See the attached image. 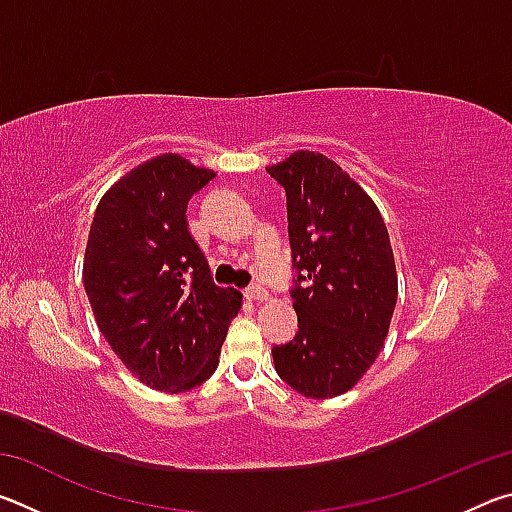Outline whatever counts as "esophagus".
Wrapping results in <instances>:
<instances>
[{
  "label": "esophagus",
  "instance_id": "esophagus-1",
  "mask_svg": "<svg viewBox=\"0 0 512 512\" xmlns=\"http://www.w3.org/2000/svg\"><path fill=\"white\" fill-rule=\"evenodd\" d=\"M246 298L253 300V302H262V300L268 298V291L264 287H259V284H255V287L246 289Z\"/></svg>",
  "mask_w": 512,
  "mask_h": 512
}]
</instances>
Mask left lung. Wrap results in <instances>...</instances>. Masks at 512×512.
Wrapping results in <instances>:
<instances>
[{
	"instance_id": "obj_1",
	"label": "left lung",
	"mask_w": 512,
	"mask_h": 512,
	"mask_svg": "<svg viewBox=\"0 0 512 512\" xmlns=\"http://www.w3.org/2000/svg\"><path fill=\"white\" fill-rule=\"evenodd\" d=\"M266 171L287 192L300 271L298 332L273 345L275 370L293 391L327 400L350 391L384 348L397 302L391 239L375 201L327 155L296 151Z\"/></svg>"
}]
</instances>
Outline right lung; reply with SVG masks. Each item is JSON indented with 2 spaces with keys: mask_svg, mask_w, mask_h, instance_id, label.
Segmentation results:
<instances>
[{
  "mask_svg": "<svg viewBox=\"0 0 512 512\" xmlns=\"http://www.w3.org/2000/svg\"><path fill=\"white\" fill-rule=\"evenodd\" d=\"M216 176L178 153L137 164L101 196L83 257L92 314L142 384L183 393L212 375L241 293L216 287L187 203Z\"/></svg>",
  "mask_w": 512,
  "mask_h": 512,
  "instance_id": "add662e5",
  "label": "right lung"
}]
</instances>
